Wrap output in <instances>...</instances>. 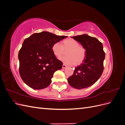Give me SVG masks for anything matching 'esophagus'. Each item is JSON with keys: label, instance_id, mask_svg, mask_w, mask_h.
Wrapping results in <instances>:
<instances>
[{"label": "esophagus", "instance_id": "esophagus-1", "mask_svg": "<svg viewBox=\"0 0 125 125\" xmlns=\"http://www.w3.org/2000/svg\"><path fill=\"white\" fill-rule=\"evenodd\" d=\"M67 67V66L65 65V64H63V65H62V68L63 69H65V68H66Z\"/></svg>", "mask_w": 125, "mask_h": 125}]
</instances>
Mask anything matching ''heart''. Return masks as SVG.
<instances>
[{"label":"heart","mask_w":125,"mask_h":125,"mask_svg":"<svg viewBox=\"0 0 125 125\" xmlns=\"http://www.w3.org/2000/svg\"><path fill=\"white\" fill-rule=\"evenodd\" d=\"M67 51V56L60 58V60L66 65H80L86 57L85 49L79 46V43L74 39L65 40L62 45L60 42H56L52 46V51L57 58L65 54L66 51Z\"/></svg>","instance_id":"heart-1"}]
</instances>
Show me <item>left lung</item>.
I'll use <instances>...</instances> for the list:
<instances>
[{"label": "left lung", "instance_id": "obj_1", "mask_svg": "<svg viewBox=\"0 0 125 125\" xmlns=\"http://www.w3.org/2000/svg\"><path fill=\"white\" fill-rule=\"evenodd\" d=\"M86 50V57L80 65L75 67L73 74L68 79L74 88H87L99 80L103 73L105 57L103 44L95 37L87 34L71 37Z\"/></svg>", "mask_w": 125, "mask_h": 125}]
</instances>
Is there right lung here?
<instances>
[{
	"label": "right lung",
	"instance_id": "right-lung-1",
	"mask_svg": "<svg viewBox=\"0 0 125 125\" xmlns=\"http://www.w3.org/2000/svg\"><path fill=\"white\" fill-rule=\"evenodd\" d=\"M67 37L43 31L25 39L18 58L20 76L26 85L35 90L50 85L54 73L62 67V62L52 52V46Z\"/></svg>",
	"mask_w": 125,
	"mask_h": 125
}]
</instances>
